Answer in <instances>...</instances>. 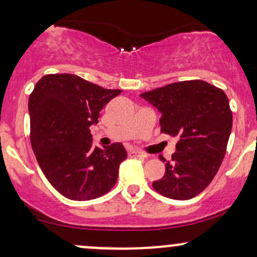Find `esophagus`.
<instances>
[{"label": "esophagus", "mask_w": 257, "mask_h": 257, "mask_svg": "<svg viewBox=\"0 0 257 257\" xmlns=\"http://www.w3.org/2000/svg\"><path fill=\"white\" fill-rule=\"evenodd\" d=\"M128 157L130 158H146V154H143L142 152H138V151H128Z\"/></svg>", "instance_id": "obj_1"}]
</instances>
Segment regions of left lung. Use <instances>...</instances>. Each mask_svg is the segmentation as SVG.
<instances>
[{"instance_id":"left-lung-1","label":"left lung","mask_w":257,"mask_h":257,"mask_svg":"<svg viewBox=\"0 0 257 257\" xmlns=\"http://www.w3.org/2000/svg\"><path fill=\"white\" fill-rule=\"evenodd\" d=\"M160 113L163 134L177 137L176 152L166 161L158 193L176 200L197 197L217 174L226 154L232 111L223 91L209 82L191 80L170 83L141 94Z\"/></svg>"}]
</instances>
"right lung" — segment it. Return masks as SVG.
<instances>
[{"label":"right lung","instance_id":"right-lung-1","mask_svg":"<svg viewBox=\"0 0 257 257\" xmlns=\"http://www.w3.org/2000/svg\"><path fill=\"white\" fill-rule=\"evenodd\" d=\"M120 93L73 74H51L29 97L33 151L46 178L65 198L91 200L116 183L120 164L127 158L125 147L93 146L90 127Z\"/></svg>","mask_w":257,"mask_h":257}]
</instances>
